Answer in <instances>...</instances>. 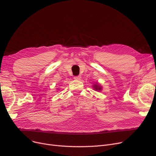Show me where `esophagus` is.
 Masks as SVG:
<instances>
[{
    "mask_svg": "<svg viewBox=\"0 0 156 156\" xmlns=\"http://www.w3.org/2000/svg\"><path fill=\"white\" fill-rule=\"evenodd\" d=\"M74 79H76V80H80V79H81V77L80 76V75H79V76H75V77H74Z\"/></svg>",
    "mask_w": 156,
    "mask_h": 156,
    "instance_id": "esophagus-1",
    "label": "esophagus"
}]
</instances>
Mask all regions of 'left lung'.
Segmentation results:
<instances>
[{
    "mask_svg": "<svg viewBox=\"0 0 156 156\" xmlns=\"http://www.w3.org/2000/svg\"><path fill=\"white\" fill-rule=\"evenodd\" d=\"M93 88H94V90H98V91H100L102 88L100 85H98V84H94Z\"/></svg>",
    "mask_w": 156,
    "mask_h": 156,
    "instance_id": "8db88e82",
    "label": "left lung"
}]
</instances>
